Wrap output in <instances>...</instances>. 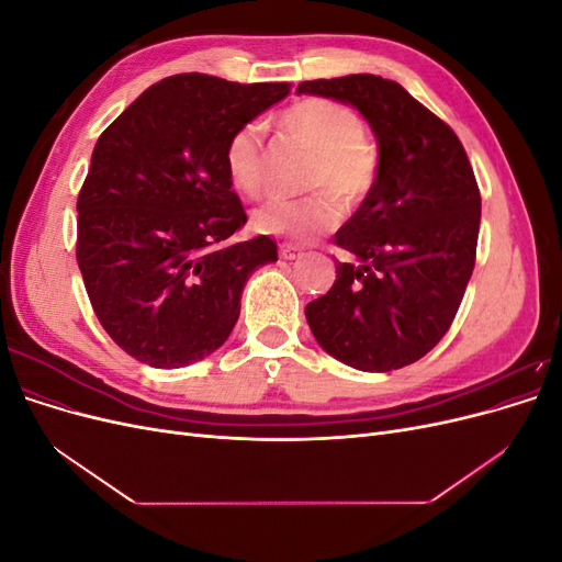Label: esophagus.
<instances>
[{
	"instance_id": "34e87169",
	"label": "esophagus",
	"mask_w": 562,
	"mask_h": 562,
	"mask_svg": "<svg viewBox=\"0 0 562 562\" xmlns=\"http://www.w3.org/2000/svg\"><path fill=\"white\" fill-rule=\"evenodd\" d=\"M279 255H281L283 260H297L300 255H302V250L297 246H293V244H281L279 246Z\"/></svg>"
}]
</instances>
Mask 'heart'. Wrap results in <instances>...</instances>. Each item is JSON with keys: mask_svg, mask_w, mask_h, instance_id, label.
<instances>
[{"mask_svg": "<svg viewBox=\"0 0 562 562\" xmlns=\"http://www.w3.org/2000/svg\"><path fill=\"white\" fill-rule=\"evenodd\" d=\"M279 126L288 140L314 151L304 184L323 192L269 201L252 213L250 223L260 234L310 244L337 225L336 200L342 209H353L368 196L378 180L380 157L363 135L356 112L328 98L297 100L281 114ZM225 171L236 192L250 199L262 196L267 145L258 126L246 124L232 133L225 147Z\"/></svg>", "mask_w": 562, "mask_h": 562, "instance_id": "heart-1", "label": "heart"}]
</instances>
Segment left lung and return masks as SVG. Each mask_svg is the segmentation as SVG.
I'll return each instance as SVG.
<instances>
[{
    "mask_svg": "<svg viewBox=\"0 0 562 562\" xmlns=\"http://www.w3.org/2000/svg\"><path fill=\"white\" fill-rule=\"evenodd\" d=\"M297 93L359 110L380 149L372 190L335 244L337 279L304 316L337 361L389 372L419 361L452 326L475 265L481 192L454 131L375 75L302 81Z\"/></svg>",
    "mask_w": 562,
    "mask_h": 562,
    "instance_id": "8db88e82",
    "label": "left lung"
}]
</instances>
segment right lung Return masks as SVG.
Returning a JSON list of instances; mask_svg holds the SVG:
<instances>
[{"label":"right lung","mask_w":562,"mask_h":562,"mask_svg":"<svg viewBox=\"0 0 562 562\" xmlns=\"http://www.w3.org/2000/svg\"><path fill=\"white\" fill-rule=\"evenodd\" d=\"M291 83L176 75L149 87L100 135L77 199V262L114 342L151 368H182L225 345L269 236L232 241L246 211L225 147Z\"/></svg>","instance_id":"obj_1"}]
</instances>
